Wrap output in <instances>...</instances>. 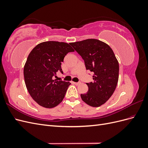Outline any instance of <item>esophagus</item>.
Returning a JSON list of instances; mask_svg holds the SVG:
<instances>
[{
  "label": "esophagus",
  "instance_id": "34e87169",
  "mask_svg": "<svg viewBox=\"0 0 148 148\" xmlns=\"http://www.w3.org/2000/svg\"><path fill=\"white\" fill-rule=\"evenodd\" d=\"M72 83L75 84V85H78L80 83V82H72Z\"/></svg>",
  "mask_w": 148,
  "mask_h": 148
}]
</instances>
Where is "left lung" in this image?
Returning a JSON list of instances; mask_svg holds the SVG:
<instances>
[{
	"instance_id": "8db88e82",
	"label": "left lung",
	"mask_w": 148,
	"mask_h": 148,
	"mask_svg": "<svg viewBox=\"0 0 148 148\" xmlns=\"http://www.w3.org/2000/svg\"><path fill=\"white\" fill-rule=\"evenodd\" d=\"M70 44L84 60L86 70L93 73L94 82L86 83L88 91L82 94V99L89 106L99 107L113 95L118 83L119 65L112 49L95 39Z\"/></svg>"
}]
</instances>
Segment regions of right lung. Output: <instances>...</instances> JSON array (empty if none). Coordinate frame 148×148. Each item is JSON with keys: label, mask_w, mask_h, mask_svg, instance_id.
Returning <instances> with one entry per match:
<instances>
[{"label": "right lung", "mask_w": 148, "mask_h": 148, "mask_svg": "<svg viewBox=\"0 0 148 148\" xmlns=\"http://www.w3.org/2000/svg\"><path fill=\"white\" fill-rule=\"evenodd\" d=\"M69 44L46 41L31 51L24 66L26 88L39 105L53 108L63 101L70 82L53 79L57 72L63 73L61 62L69 52H73Z\"/></svg>", "instance_id": "right-lung-1"}]
</instances>
